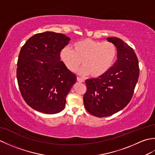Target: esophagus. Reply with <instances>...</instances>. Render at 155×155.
Returning <instances> with one entry per match:
<instances>
[{"label": "esophagus", "mask_w": 155, "mask_h": 155, "mask_svg": "<svg viewBox=\"0 0 155 155\" xmlns=\"http://www.w3.org/2000/svg\"><path fill=\"white\" fill-rule=\"evenodd\" d=\"M77 81L79 82V83H84V80L83 79V78H82L81 77H77Z\"/></svg>", "instance_id": "34e87169"}]
</instances>
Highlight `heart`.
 I'll use <instances>...</instances> for the list:
<instances>
[{
    "mask_svg": "<svg viewBox=\"0 0 155 155\" xmlns=\"http://www.w3.org/2000/svg\"><path fill=\"white\" fill-rule=\"evenodd\" d=\"M73 50L64 47L61 52L64 64L71 71H74L80 64L83 66L77 71L81 75L90 74L93 77H99L108 71L116 57L117 49L110 42H99L84 39L76 42Z\"/></svg>",
    "mask_w": 155,
    "mask_h": 155,
    "instance_id": "obj_1",
    "label": "heart"
}]
</instances>
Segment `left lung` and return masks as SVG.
<instances>
[{
  "instance_id": "8db88e82",
  "label": "left lung",
  "mask_w": 155,
  "mask_h": 155,
  "mask_svg": "<svg viewBox=\"0 0 155 155\" xmlns=\"http://www.w3.org/2000/svg\"><path fill=\"white\" fill-rule=\"evenodd\" d=\"M107 40L117 50V60L101 77L86 81L83 101L86 110L97 117H108L127 106L133 97L139 76V61L133 49L117 37Z\"/></svg>"
}]
</instances>
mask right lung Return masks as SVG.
Segmentation results:
<instances>
[{"mask_svg":"<svg viewBox=\"0 0 155 155\" xmlns=\"http://www.w3.org/2000/svg\"><path fill=\"white\" fill-rule=\"evenodd\" d=\"M70 40L47 31L33 35L21 48L16 77L22 98L33 109L51 114L64 109L67 95L77 81L60 57Z\"/></svg>","mask_w":155,"mask_h":155,"instance_id":"obj_1","label":"right lung"}]
</instances>
